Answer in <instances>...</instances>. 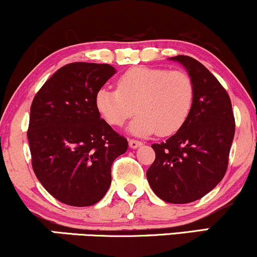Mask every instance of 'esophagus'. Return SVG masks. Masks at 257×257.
I'll return each mask as SVG.
<instances>
[{"instance_id": "obj_1", "label": "esophagus", "mask_w": 257, "mask_h": 257, "mask_svg": "<svg viewBox=\"0 0 257 257\" xmlns=\"http://www.w3.org/2000/svg\"><path fill=\"white\" fill-rule=\"evenodd\" d=\"M143 145V143H141L140 140H135V139H131L129 140V146L132 147V149H137V147Z\"/></svg>"}]
</instances>
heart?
<instances>
[{
    "label": "heart",
    "instance_id": "heart-1",
    "mask_svg": "<svg viewBox=\"0 0 257 257\" xmlns=\"http://www.w3.org/2000/svg\"><path fill=\"white\" fill-rule=\"evenodd\" d=\"M194 84L181 70L132 67L117 79V89L101 88L96 107L108 124L120 126L137 111L131 131L138 135L178 132L192 110Z\"/></svg>",
    "mask_w": 257,
    "mask_h": 257
}]
</instances>
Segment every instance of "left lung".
Masks as SVG:
<instances>
[{
    "label": "left lung",
    "mask_w": 257,
    "mask_h": 257,
    "mask_svg": "<svg viewBox=\"0 0 257 257\" xmlns=\"http://www.w3.org/2000/svg\"><path fill=\"white\" fill-rule=\"evenodd\" d=\"M170 59L192 78V110L173 137L153 144L156 158L146 176L159 198L186 204L204 197L225 176L235 123L228 93L204 65L187 55Z\"/></svg>",
    "instance_id": "left-lung-1"
}]
</instances>
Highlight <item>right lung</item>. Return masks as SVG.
<instances>
[{
  "instance_id": "1",
  "label": "right lung",
  "mask_w": 257,
  "mask_h": 257,
  "mask_svg": "<svg viewBox=\"0 0 257 257\" xmlns=\"http://www.w3.org/2000/svg\"><path fill=\"white\" fill-rule=\"evenodd\" d=\"M116 73L108 64L71 63L37 91L28 139L38 181L59 202L98 203L111 185V167L128 141L100 118L96 93Z\"/></svg>"
}]
</instances>
